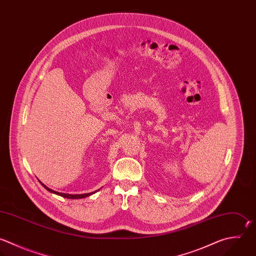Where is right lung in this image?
<instances>
[{
  "mask_svg": "<svg viewBox=\"0 0 256 256\" xmlns=\"http://www.w3.org/2000/svg\"><path fill=\"white\" fill-rule=\"evenodd\" d=\"M41 184L43 185V187H45V188H46L48 191H50L51 193H54V194H57V195H60V196H62V197L69 198V199H80V198H85V197H88V196H90V195H92V194L96 193V191H98V190H96V191H94V192L85 193V194H67V193H61V192H58V191H54V190L50 189L49 187H47V186H46L45 184H43L42 182H41Z\"/></svg>",
  "mask_w": 256,
  "mask_h": 256,
  "instance_id": "1",
  "label": "right lung"
}]
</instances>
